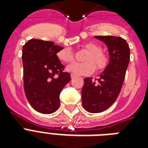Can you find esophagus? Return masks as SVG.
Segmentation results:
<instances>
[{"instance_id": "obj_1", "label": "esophagus", "mask_w": 148, "mask_h": 148, "mask_svg": "<svg viewBox=\"0 0 148 148\" xmlns=\"http://www.w3.org/2000/svg\"><path fill=\"white\" fill-rule=\"evenodd\" d=\"M75 77H76V75H75V74H71V78H74Z\"/></svg>"}]
</instances>
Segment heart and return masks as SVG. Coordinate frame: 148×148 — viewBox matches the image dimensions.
I'll use <instances>...</instances> for the list:
<instances>
[{
    "instance_id": "1",
    "label": "heart",
    "mask_w": 148,
    "mask_h": 148,
    "mask_svg": "<svg viewBox=\"0 0 148 148\" xmlns=\"http://www.w3.org/2000/svg\"><path fill=\"white\" fill-rule=\"evenodd\" d=\"M88 53L84 57V63H74L69 65L67 70L75 75H90L95 71H103L108 66V58L101 51L100 45L95 42H88L82 46ZM57 57L64 63H71L74 60V54L70 48H64L57 53Z\"/></svg>"
}]
</instances>
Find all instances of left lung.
I'll return each instance as SVG.
<instances>
[{"instance_id": "8db88e82", "label": "left lung", "mask_w": 148, "mask_h": 148, "mask_svg": "<svg viewBox=\"0 0 148 148\" xmlns=\"http://www.w3.org/2000/svg\"><path fill=\"white\" fill-rule=\"evenodd\" d=\"M108 46L110 61L98 78L85 77L81 91L84 108L100 113L109 108L119 95L130 61V47L121 37L95 36Z\"/></svg>"}]
</instances>
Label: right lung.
Segmentation results:
<instances>
[{
  "instance_id": "right-lung-1",
  "label": "right lung",
  "mask_w": 148,
  "mask_h": 148,
  "mask_svg": "<svg viewBox=\"0 0 148 148\" xmlns=\"http://www.w3.org/2000/svg\"><path fill=\"white\" fill-rule=\"evenodd\" d=\"M61 49L53 41L39 39H31L23 46L24 92L31 107L42 114L58 110L60 91L71 80L57 57Z\"/></svg>"
}]
</instances>
